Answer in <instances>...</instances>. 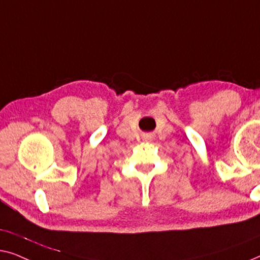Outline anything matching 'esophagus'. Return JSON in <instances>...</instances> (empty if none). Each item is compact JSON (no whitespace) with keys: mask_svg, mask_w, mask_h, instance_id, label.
<instances>
[{"mask_svg":"<svg viewBox=\"0 0 260 260\" xmlns=\"http://www.w3.org/2000/svg\"><path fill=\"white\" fill-rule=\"evenodd\" d=\"M142 139H144L145 141H149L152 139V135L151 134H145L144 138H142Z\"/></svg>","mask_w":260,"mask_h":260,"instance_id":"obj_1","label":"esophagus"}]
</instances>
